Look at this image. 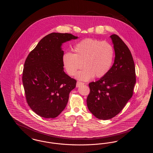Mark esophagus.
Here are the masks:
<instances>
[{
  "label": "esophagus",
  "instance_id": "obj_1",
  "mask_svg": "<svg viewBox=\"0 0 153 153\" xmlns=\"http://www.w3.org/2000/svg\"><path fill=\"white\" fill-rule=\"evenodd\" d=\"M84 85V82H81V81H77V84H76V87H79L81 85Z\"/></svg>",
  "mask_w": 153,
  "mask_h": 153
}]
</instances>
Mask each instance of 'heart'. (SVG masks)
I'll return each mask as SVG.
<instances>
[{
    "instance_id": "b5f03b06",
    "label": "heart",
    "mask_w": 153,
    "mask_h": 153,
    "mask_svg": "<svg viewBox=\"0 0 153 153\" xmlns=\"http://www.w3.org/2000/svg\"><path fill=\"white\" fill-rule=\"evenodd\" d=\"M73 53H66L62 56V64L67 73L75 76L79 69L84 68L77 75L82 80L92 79L94 76L101 78L109 72L114 57L112 45L93 38L80 41L73 47Z\"/></svg>"
}]
</instances>
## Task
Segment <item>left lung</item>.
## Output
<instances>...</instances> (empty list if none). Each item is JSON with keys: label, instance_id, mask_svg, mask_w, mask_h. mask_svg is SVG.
Returning <instances> with one entry per match:
<instances>
[{"label": "left lung", "instance_id": "8db88e82", "mask_svg": "<svg viewBox=\"0 0 153 153\" xmlns=\"http://www.w3.org/2000/svg\"><path fill=\"white\" fill-rule=\"evenodd\" d=\"M110 37L115 53L113 65L100 79L89 84L88 109L97 119L108 120L117 115L133 95L135 68L131 51L117 34Z\"/></svg>", "mask_w": 153, "mask_h": 153}]
</instances>
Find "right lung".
<instances>
[{
    "instance_id": "add662e5",
    "label": "right lung",
    "mask_w": 153,
    "mask_h": 153,
    "mask_svg": "<svg viewBox=\"0 0 153 153\" xmlns=\"http://www.w3.org/2000/svg\"><path fill=\"white\" fill-rule=\"evenodd\" d=\"M69 33H52L38 42L26 59L22 82L26 101L40 117L54 118L65 109L76 80L64 72L62 44L77 39Z\"/></svg>"
}]
</instances>
